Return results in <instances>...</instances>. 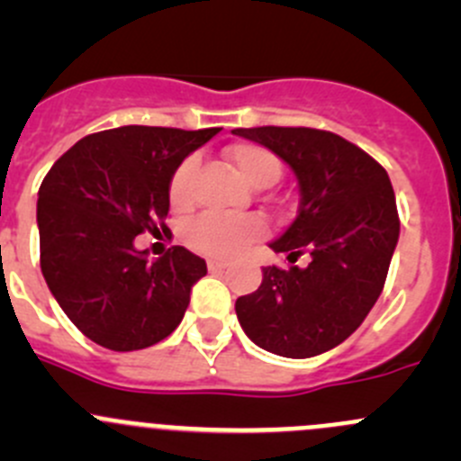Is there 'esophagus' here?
Segmentation results:
<instances>
[{"instance_id":"34e87169","label":"esophagus","mask_w":461,"mask_h":461,"mask_svg":"<svg viewBox=\"0 0 461 461\" xmlns=\"http://www.w3.org/2000/svg\"><path fill=\"white\" fill-rule=\"evenodd\" d=\"M207 267H209V272H222V269L227 267V263L225 260H207Z\"/></svg>"}]
</instances>
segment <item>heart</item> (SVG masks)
Masks as SVG:
<instances>
[{
	"instance_id": "heart-1",
	"label": "heart",
	"mask_w": 461,
	"mask_h": 461,
	"mask_svg": "<svg viewBox=\"0 0 461 461\" xmlns=\"http://www.w3.org/2000/svg\"><path fill=\"white\" fill-rule=\"evenodd\" d=\"M227 160L239 171L240 178L252 187H269L281 176V160L269 149L252 142H239L227 149ZM196 160L187 158L174 171L169 185V201L174 209H185L192 201V180ZM263 234V222L257 216H222V213H201L185 230V240L196 252L207 257L227 258L239 254L248 243Z\"/></svg>"
}]
</instances>
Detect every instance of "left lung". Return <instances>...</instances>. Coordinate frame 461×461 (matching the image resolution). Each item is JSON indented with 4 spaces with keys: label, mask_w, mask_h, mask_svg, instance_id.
<instances>
[{
    "label": "left lung",
    "mask_w": 461,
    "mask_h": 461,
    "mask_svg": "<svg viewBox=\"0 0 461 461\" xmlns=\"http://www.w3.org/2000/svg\"><path fill=\"white\" fill-rule=\"evenodd\" d=\"M276 153L299 183V212L269 243L290 263L263 267L258 290L236 301L240 328L263 350L287 359L323 355L346 341L384 290L399 240L393 185L364 149L308 127L234 129Z\"/></svg>",
    "instance_id": "obj_1"
}]
</instances>
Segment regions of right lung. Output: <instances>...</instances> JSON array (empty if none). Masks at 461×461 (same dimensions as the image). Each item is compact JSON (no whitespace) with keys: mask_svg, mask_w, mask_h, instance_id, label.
<instances>
[{"mask_svg":"<svg viewBox=\"0 0 461 461\" xmlns=\"http://www.w3.org/2000/svg\"><path fill=\"white\" fill-rule=\"evenodd\" d=\"M218 127H129L91 133L46 174L37 194L40 265L50 294L85 337L115 352L169 337L207 265L189 249L149 258L142 231H169V185Z\"/></svg>","mask_w":461,"mask_h":461,"instance_id":"right-lung-1","label":"right lung"}]
</instances>
